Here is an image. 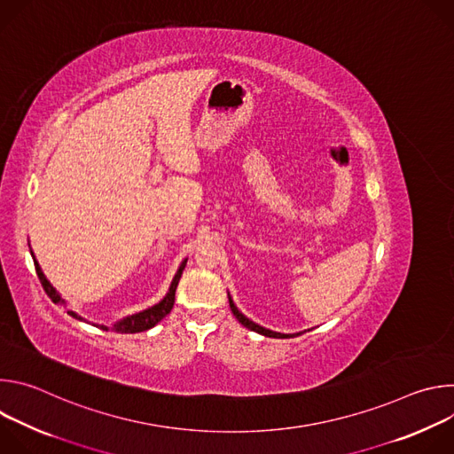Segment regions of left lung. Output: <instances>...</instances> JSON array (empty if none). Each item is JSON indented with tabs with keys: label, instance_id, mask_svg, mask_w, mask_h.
Wrapping results in <instances>:
<instances>
[{
	"label": "left lung",
	"instance_id": "1",
	"mask_svg": "<svg viewBox=\"0 0 454 454\" xmlns=\"http://www.w3.org/2000/svg\"><path fill=\"white\" fill-rule=\"evenodd\" d=\"M230 309H231V312H233V316L242 323V325L246 327V329H249V331H254V333H258V334H262V336H268V338H293V336H289V334H280V333H273V331H268V329H264V327H261V325H256V323H253L251 319H247L242 312H239V309L233 305V301H231V298H230Z\"/></svg>",
	"mask_w": 454,
	"mask_h": 454
}]
</instances>
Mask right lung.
Masks as SVG:
<instances>
[{
	"mask_svg": "<svg viewBox=\"0 0 454 454\" xmlns=\"http://www.w3.org/2000/svg\"><path fill=\"white\" fill-rule=\"evenodd\" d=\"M32 256H34V253H32ZM34 266H35V273H37V277H39V282H41L44 293L50 296V300H51L53 303H64V300L59 296V293L50 286V282H48L46 277L43 275V271H41V268H39L35 258H34ZM184 266H186V261L181 262V266H179V270H177V273H176V277H174V280H172V284H170V289H168L167 296H165L160 303H156V305H153V307H149V309H145V310H142V312H138V314H133V316H127V317L120 319L113 329H114L116 333H123V334H135V333H144V331L153 329L158 321H161V319L172 310L174 300H176V289H177V284H179V278H181V273H183ZM68 312H70L74 317L82 319V317L77 316L75 312H72V310H68ZM100 329H102V331H109V327H106V325H100Z\"/></svg>",
	"mask_w": 454,
	"mask_h": 454,
	"instance_id": "1",
	"label": "right lung"
}]
</instances>
